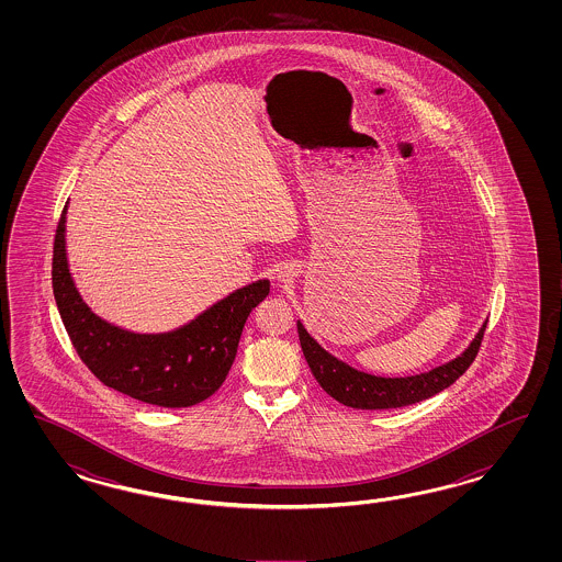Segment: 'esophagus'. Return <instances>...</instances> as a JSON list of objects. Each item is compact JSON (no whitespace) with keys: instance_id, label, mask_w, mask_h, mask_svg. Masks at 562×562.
<instances>
[{"instance_id":"esophagus-1","label":"esophagus","mask_w":562,"mask_h":562,"mask_svg":"<svg viewBox=\"0 0 562 562\" xmlns=\"http://www.w3.org/2000/svg\"><path fill=\"white\" fill-rule=\"evenodd\" d=\"M297 276V271H295V267L293 265H283L281 269H279V273H277V281L279 283H291L293 279Z\"/></svg>"}]
</instances>
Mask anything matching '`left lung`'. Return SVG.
<instances>
[{"label":"left lung","instance_id":"1","mask_svg":"<svg viewBox=\"0 0 562 562\" xmlns=\"http://www.w3.org/2000/svg\"><path fill=\"white\" fill-rule=\"evenodd\" d=\"M486 323L477 329L470 346L458 358L446 361L442 366L406 378H382L347 366L346 361L325 351L297 322L299 341L303 356L307 359L313 378L327 394L339 404L356 409H392V407L412 406L431 395L440 394L470 368L482 344Z\"/></svg>","mask_w":562,"mask_h":562}]
</instances>
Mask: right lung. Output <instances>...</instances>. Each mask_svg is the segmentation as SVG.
I'll return each mask as SVG.
<instances>
[{
    "label": "right lung",
    "instance_id": "obj_1",
    "mask_svg": "<svg viewBox=\"0 0 562 562\" xmlns=\"http://www.w3.org/2000/svg\"><path fill=\"white\" fill-rule=\"evenodd\" d=\"M66 213L56 231L52 285L61 322L80 359L100 382L138 402L189 407L215 394L237 356L245 322L269 295V279L218 299L177 329L138 334L98 317L74 283L66 251Z\"/></svg>",
    "mask_w": 562,
    "mask_h": 562
}]
</instances>
